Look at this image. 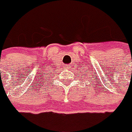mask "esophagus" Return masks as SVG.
<instances>
[{
	"label": "esophagus",
	"mask_w": 132,
	"mask_h": 132,
	"mask_svg": "<svg viewBox=\"0 0 132 132\" xmlns=\"http://www.w3.org/2000/svg\"><path fill=\"white\" fill-rule=\"evenodd\" d=\"M64 67H65V68H68V67H69V66H68V65H65V66H64Z\"/></svg>",
	"instance_id": "esophagus-1"
}]
</instances>
